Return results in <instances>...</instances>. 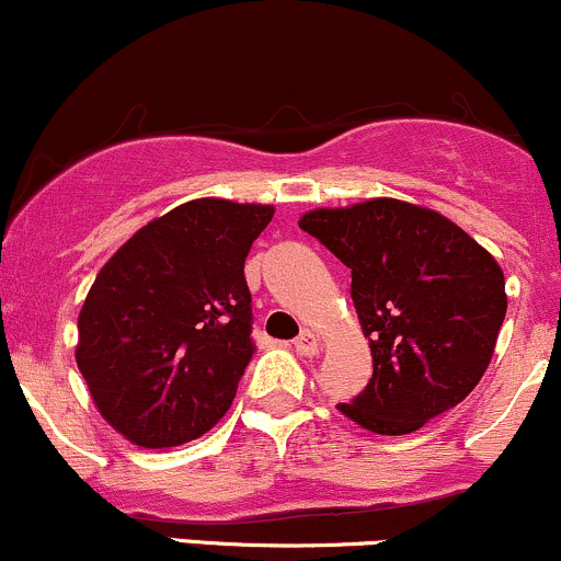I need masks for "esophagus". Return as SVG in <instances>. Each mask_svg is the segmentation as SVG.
<instances>
[{"mask_svg":"<svg viewBox=\"0 0 561 561\" xmlns=\"http://www.w3.org/2000/svg\"><path fill=\"white\" fill-rule=\"evenodd\" d=\"M295 351H298L300 356H317L319 351H322V343H319V337L313 335L311 330H306L295 337Z\"/></svg>","mask_w":561,"mask_h":561,"instance_id":"1","label":"esophagus"}]
</instances>
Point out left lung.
I'll return each instance as SVG.
<instances>
[{
	"mask_svg": "<svg viewBox=\"0 0 561 561\" xmlns=\"http://www.w3.org/2000/svg\"><path fill=\"white\" fill-rule=\"evenodd\" d=\"M351 268L373 378L343 415L375 434H412L463 402L488 370L506 317L495 257L445 215L399 199L300 218Z\"/></svg>",
	"mask_w": 561,
	"mask_h": 561,
	"instance_id": "1",
	"label": "left lung"
}]
</instances>
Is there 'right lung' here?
Segmentation results:
<instances>
[{"instance_id": "right-lung-1", "label": "right lung", "mask_w": 561, "mask_h": 561, "mask_svg": "<svg viewBox=\"0 0 561 561\" xmlns=\"http://www.w3.org/2000/svg\"><path fill=\"white\" fill-rule=\"evenodd\" d=\"M271 218V205L186 202L95 276L77 365L98 412L133 445H186L231 408L255 351L244 257Z\"/></svg>"}]
</instances>
